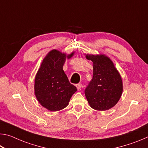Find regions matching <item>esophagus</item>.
Here are the masks:
<instances>
[{
  "label": "esophagus",
  "mask_w": 148,
  "mask_h": 148,
  "mask_svg": "<svg viewBox=\"0 0 148 148\" xmlns=\"http://www.w3.org/2000/svg\"><path fill=\"white\" fill-rule=\"evenodd\" d=\"M82 86V84H76V87H77V89H78V90H79L80 89H81Z\"/></svg>",
  "instance_id": "esophagus-1"
}]
</instances>
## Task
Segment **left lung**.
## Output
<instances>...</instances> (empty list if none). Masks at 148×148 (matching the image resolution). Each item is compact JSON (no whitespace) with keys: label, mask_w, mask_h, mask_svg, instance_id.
<instances>
[{"label":"left lung","mask_w":148,"mask_h":148,"mask_svg":"<svg viewBox=\"0 0 148 148\" xmlns=\"http://www.w3.org/2000/svg\"><path fill=\"white\" fill-rule=\"evenodd\" d=\"M93 62V76L85 89L87 101L96 110H109L117 104L123 91L122 79L108 57L86 56Z\"/></svg>","instance_id":"obj_1"}]
</instances>
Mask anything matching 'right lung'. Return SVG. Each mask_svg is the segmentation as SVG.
I'll list each match as a JSON object with an SVG mask.
<instances>
[{
    "instance_id": "add662e5",
    "label": "right lung",
    "mask_w": 148,
    "mask_h": 148,
    "mask_svg": "<svg viewBox=\"0 0 148 148\" xmlns=\"http://www.w3.org/2000/svg\"><path fill=\"white\" fill-rule=\"evenodd\" d=\"M74 53L67 56L71 58ZM66 55L53 49L47 54L35 77L34 91L42 106L55 112L64 108L77 91L62 69Z\"/></svg>"
}]
</instances>
